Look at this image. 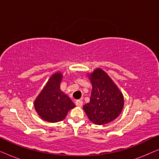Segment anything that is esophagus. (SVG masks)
Listing matches in <instances>:
<instances>
[{
  "label": "esophagus",
  "mask_w": 159,
  "mask_h": 159,
  "mask_svg": "<svg viewBox=\"0 0 159 159\" xmlns=\"http://www.w3.org/2000/svg\"><path fill=\"white\" fill-rule=\"evenodd\" d=\"M82 103H83V102H82V101H81V100H77V101H76L75 102L76 106H79V107H81L82 106Z\"/></svg>",
  "instance_id": "esophagus-1"
}]
</instances>
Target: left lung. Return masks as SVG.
<instances>
[{
    "label": "left lung",
    "mask_w": 159,
    "mask_h": 159,
    "mask_svg": "<svg viewBox=\"0 0 159 159\" xmlns=\"http://www.w3.org/2000/svg\"><path fill=\"white\" fill-rule=\"evenodd\" d=\"M93 86L90 102L83 106L88 119L98 125H105L119 116L124 106L122 93L109 76L98 68L88 75Z\"/></svg>",
    "instance_id": "8db88e82"
}]
</instances>
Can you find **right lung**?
<instances>
[{
    "mask_svg": "<svg viewBox=\"0 0 159 159\" xmlns=\"http://www.w3.org/2000/svg\"><path fill=\"white\" fill-rule=\"evenodd\" d=\"M62 77L61 72L52 75L34 101V108L38 115L48 122L63 120L69 111L75 107L71 99L61 90Z\"/></svg>",
    "mask_w": 159,
    "mask_h": 159,
    "instance_id": "1",
    "label": "right lung"
}]
</instances>
